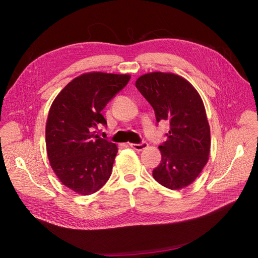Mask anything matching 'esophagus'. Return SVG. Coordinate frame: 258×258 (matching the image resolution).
Returning <instances> with one entry per match:
<instances>
[{"mask_svg":"<svg viewBox=\"0 0 258 258\" xmlns=\"http://www.w3.org/2000/svg\"><path fill=\"white\" fill-rule=\"evenodd\" d=\"M130 145H131V147H132V149H134L135 151H139V152L145 150L146 147H147V143H146V142H142V143H140V144H134V143H132V144H130Z\"/></svg>","mask_w":258,"mask_h":258,"instance_id":"34e87169","label":"esophagus"}]
</instances>
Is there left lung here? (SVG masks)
<instances>
[{"label":"left lung","mask_w":258,"mask_h":258,"mask_svg":"<svg viewBox=\"0 0 258 258\" xmlns=\"http://www.w3.org/2000/svg\"><path fill=\"white\" fill-rule=\"evenodd\" d=\"M135 85L154 108L156 122L168 120L171 127L158 147L162 161L153 177L169 189L184 188L199 176L210 155L211 131L202 98L188 81L173 73H147Z\"/></svg>","instance_id":"left-lung-1"}]
</instances>
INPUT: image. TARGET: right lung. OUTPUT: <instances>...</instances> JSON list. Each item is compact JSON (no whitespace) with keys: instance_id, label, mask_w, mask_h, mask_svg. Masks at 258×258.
Instances as JSON below:
<instances>
[{"instance_id":"add662e5","label":"right lung","mask_w":258,"mask_h":258,"mask_svg":"<svg viewBox=\"0 0 258 258\" xmlns=\"http://www.w3.org/2000/svg\"><path fill=\"white\" fill-rule=\"evenodd\" d=\"M130 79L127 74H82L52 103L45 128L48 161L62 184L78 194L95 193L111 176L117 146L94 130L107 124L102 109Z\"/></svg>"}]
</instances>
